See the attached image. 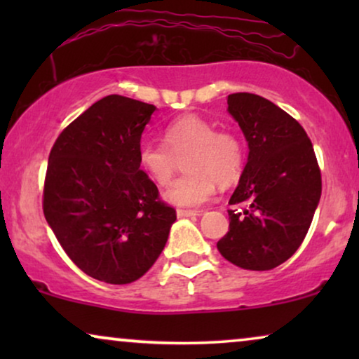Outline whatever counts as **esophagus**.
I'll list each match as a JSON object with an SVG mask.
<instances>
[{"mask_svg":"<svg viewBox=\"0 0 359 359\" xmlns=\"http://www.w3.org/2000/svg\"><path fill=\"white\" fill-rule=\"evenodd\" d=\"M176 215H178L180 219H183V217H196V215H199V212H198V210L178 209V210H176Z\"/></svg>","mask_w":359,"mask_h":359,"instance_id":"34e87169","label":"esophagus"}]
</instances>
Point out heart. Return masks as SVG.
Masks as SVG:
<instances>
[{
	"label": "heart",
	"instance_id": "obj_1",
	"mask_svg": "<svg viewBox=\"0 0 359 359\" xmlns=\"http://www.w3.org/2000/svg\"><path fill=\"white\" fill-rule=\"evenodd\" d=\"M184 160L188 175L165 191V201L176 208H199L215 196L217 181L229 184L238 178L243 166V149L230 132H219L199 116H183L165 130V145L151 140L140 142L137 156L140 168L158 186L170 184L175 158Z\"/></svg>",
	"mask_w": 359,
	"mask_h": 359
}]
</instances>
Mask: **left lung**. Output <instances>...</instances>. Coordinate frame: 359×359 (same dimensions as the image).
<instances>
[{
	"label": "left lung",
	"mask_w": 359,
	"mask_h": 359,
	"mask_svg": "<svg viewBox=\"0 0 359 359\" xmlns=\"http://www.w3.org/2000/svg\"><path fill=\"white\" fill-rule=\"evenodd\" d=\"M248 142V160L229 204V232L217 242L227 262L252 271L279 266L297 252L322 194L312 142L299 122L252 93L227 97Z\"/></svg>",
	"instance_id": "1"
}]
</instances>
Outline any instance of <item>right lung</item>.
Segmentation results:
<instances>
[{"mask_svg":"<svg viewBox=\"0 0 359 359\" xmlns=\"http://www.w3.org/2000/svg\"><path fill=\"white\" fill-rule=\"evenodd\" d=\"M155 109L126 96L102 97L58 135L48 155L43 215L72 262L97 281L144 276L176 220L137 156Z\"/></svg>","mask_w":359,"mask_h":359,"instance_id":"right-lung-1","label":"right lung"}]
</instances>
